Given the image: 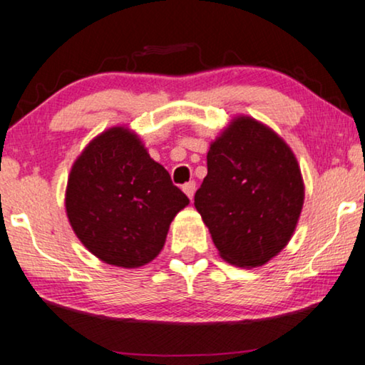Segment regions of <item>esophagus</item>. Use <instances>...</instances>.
<instances>
[{
	"label": "esophagus",
	"mask_w": 365,
	"mask_h": 365,
	"mask_svg": "<svg viewBox=\"0 0 365 365\" xmlns=\"http://www.w3.org/2000/svg\"><path fill=\"white\" fill-rule=\"evenodd\" d=\"M182 191L186 192V196L189 197V199H192L194 197V192H196V182L194 181H191V182H186L182 186Z\"/></svg>",
	"instance_id": "1"
}]
</instances>
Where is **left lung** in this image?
<instances>
[{
	"label": "left lung",
	"instance_id": "8db88e82",
	"mask_svg": "<svg viewBox=\"0 0 365 365\" xmlns=\"http://www.w3.org/2000/svg\"><path fill=\"white\" fill-rule=\"evenodd\" d=\"M302 204L291 148L266 124L234 118L211 143L207 176L194 196L221 257L239 267L264 266L291 241Z\"/></svg>",
	"mask_w": 365,
	"mask_h": 365
}]
</instances>
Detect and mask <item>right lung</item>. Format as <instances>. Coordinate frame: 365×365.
<instances>
[{
    "label": "right lung",
    "instance_id": "add662e5",
    "mask_svg": "<svg viewBox=\"0 0 365 365\" xmlns=\"http://www.w3.org/2000/svg\"><path fill=\"white\" fill-rule=\"evenodd\" d=\"M64 204L89 252L111 266L134 269L161 252L169 224L189 199L138 134L116 126L94 138L74 161Z\"/></svg>",
    "mask_w": 365,
    "mask_h": 365
}]
</instances>
